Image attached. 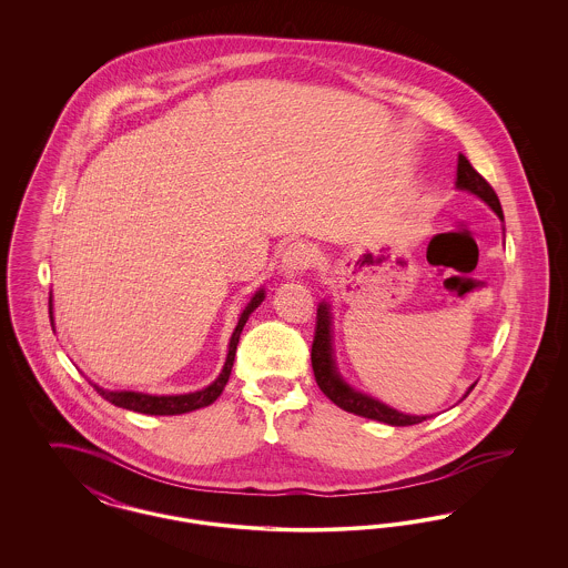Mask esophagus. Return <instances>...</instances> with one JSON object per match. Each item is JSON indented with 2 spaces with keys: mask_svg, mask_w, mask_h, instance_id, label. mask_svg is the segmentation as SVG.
I'll return each instance as SVG.
<instances>
[{
  "mask_svg": "<svg viewBox=\"0 0 568 568\" xmlns=\"http://www.w3.org/2000/svg\"><path fill=\"white\" fill-rule=\"evenodd\" d=\"M313 264H315V251L311 244L302 243V241L287 244V248L281 255V271L290 276L311 268Z\"/></svg>",
  "mask_w": 568,
  "mask_h": 568,
  "instance_id": "34e87169",
  "label": "esophagus"
}]
</instances>
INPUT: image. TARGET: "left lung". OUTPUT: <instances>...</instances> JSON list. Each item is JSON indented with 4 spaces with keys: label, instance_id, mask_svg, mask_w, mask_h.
Wrapping results in <instances>:
<instances>
[{
    "label": "left lung",
    "instance_id": "left-lung-1",
    "mask_svg": "<svg viewBox=\"0 0 568 568\" xmlns=\"http://www.w3.org/2000/svg\"><path fill=\"white\" fill-rule=\"evenodd\" d=\"M456 187L475 193L496 215L503 219V209H500V200H498L496 191L491 190V185L464 155H458ZM311 364H313V373H315V381H317L320 389L334 405L341 406L347 413L377 419V422L389 424V426H413V424H422L424 419H428V415H406L392 406L383 405L373 396H366V394L353 389L352 385L338 375L336 362H334V349H332V315H329L327 302H322L317 308V325H315V338H313V349H311ZM473 387H475V383L468 387L464 398L473 392Z\"/></svg>",
    "mask_w": 568,
    "mask_h": 568
}]
</instances>
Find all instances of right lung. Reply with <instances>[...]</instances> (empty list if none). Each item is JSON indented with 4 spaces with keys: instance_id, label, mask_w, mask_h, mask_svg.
Segmentation results:
<instances>
[{
    "instance_id": "1",
    "label": "right lung",
    "mask_w": 568,
    "mask_h": 568,
    "mask_svg": "<svg viewBox=\"0 0 568 568\" xmlns=\"http://www.w3.org/2000/svg\"><path fill=\"white\" fill-rule=\"evenodd\" d=\"M264 300V290H260L255 296L251 297V302L246 304V308L239 320V325L230 338V352H227V359H225V366L221 371V375L204 389L200 392H193V394H179V396H151V394H142V392H110L104 387H98V394L109 400L114 406H121V408H128V410H135V413H146V415H181V413H190L195 408H202V406L213 405L216 398L221 396L230 373H232V366H234V355H236V347H239V341H241V332H243L244 324L248 320V315L262 304ZM49 313H51V325H53V300L49 302Z\"/></svg>"
}]
</instances>
